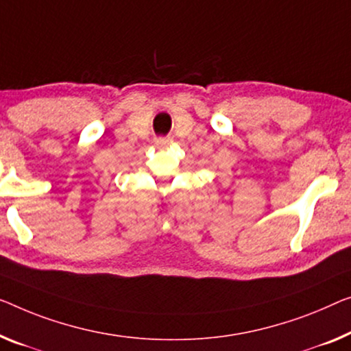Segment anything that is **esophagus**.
<instances>
[{
  "instance_id": "34e87169",
  "label": "esophagus",
  "mask_w": 351,
  "mask_h": 351,
  "mask_svg": "<svg viewBox=\"0 0 351 351\" xmlns=\"http://www.w3.org/2000/svg\"><path fill=\"white\" fill-rule=\"evenodd\" d=\"M170 143H171V138H158V140H156V145H158V146H167Z\"/></svg>"
}]
</instances>
